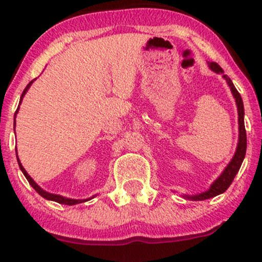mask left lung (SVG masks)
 <instances>
[{
    "mask_svg": "<svg viewBox=\"0 0 262 262\" xmlns=\"http://www.w3.org/2000/svg\"><path fill=\"white\" fill-rule=\"evenodd\" d=\"M210 70L215 73H223V70L221 68V66L216 64L215 62H210L208 63ZM223 77L226 78L227 83L228 86L231 87V91L233 94L234 99H236V104H237V110H238V130H239V136H238V144H237V149L236 153H234L233 158L231 160V162L227 165V167L224 168V171L222 172V175L216 179L215 181L210 185L209 190L207 191L202 192V194H196V195H184L185 199L189 200H205V199H210V198L216 196V195L222 194V192L226 191L227 189L229 187V185L232 184L233 181L234 176L237 175L238 172L239 167H241L242 162H244V158L246 155V147H247V138H246V129H245V109H244V101H242V97L239 95V92L237 91L236 87H234L233 82L231 81V78L228 77L227 75H223Z\"/></svg>",
    "mask_w": 262,
    "mask_h": 262,
    "instance_id": "8db88e82",
    "label": "left lung"
}]
</instances>
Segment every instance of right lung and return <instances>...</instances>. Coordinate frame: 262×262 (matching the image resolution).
<instances>
[{"mask_svg": "<svg viewBox=\"0 0 262 262\" xmlns=\"http://www.w3.org/2000/svg\"><path fill=\"white\" fill-rule=\"evenodd\" d=\"M34 81H31L30 83L28 84V86L25 87V90H24V92H23V95H21V97H20V102L23 101V97H24V95L26 94V91H28L29 90V87H30V84L33 83ZM18 112V109L16 110V113ZM16 113H15V115H16ZM17 162H18V166H20V170L23 171V173H24V176H25L26 179H28V181H29V184L31 185V186L34 187V189H35V191L38 192L39 195H41V196L44 198V199H48V200H53V202H57V203H59V204H66V205H75V204H80V203H83V202H86V200H89V199H86V200H77V199H68V198H64V196H60V195H57V194H50V192H47L46 190H43L41 189L40 186H39L38 184H36L35 181L33 180V179L30 178V175H29L28 172H26L25 171V168L23 167V165H21V162H20V160H18V157H17Z\"/></svg>", "mask_w": 262, "mask_h": 262, "instance_id": "right-lung-1", "label": "right lung"}]
</instances>
